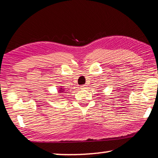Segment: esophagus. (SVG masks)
I'll return each instance as SVG.
<instances>
[{
	"label": "esophagus",
	"instance_id": "1",
	"mask_svg": "<svg viewBox=\"0 0 158 158\" xmlns=\"http://www.w3.org/2000/svg\"><path fill=\"white\" fill-rule=\"evenodd\" d=\"M81 89H87V85H81Z\"/></svg>",
	"mask_w": 158,
	"mask_h": 158
}]
</instances>
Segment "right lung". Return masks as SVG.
Returning a JSON list of instances; mask_svg holds the SVG:
<instances>
[{
  "label": "right lung",
  "mask_w": 158,
  "mask_h": 158,
  "mask_svg": "<svg viewBox=\"0 0 158 158\" xmlns=\"http://www.w3.org/2000/svg\"><path fill=\"white\" fill-rule=\"evenodd\" d=\"M64 91H65V90H60V91H59V92H60H60H63V93H64Z\"/></svg>",
  "instance_id": "1"
}]
</instances>
